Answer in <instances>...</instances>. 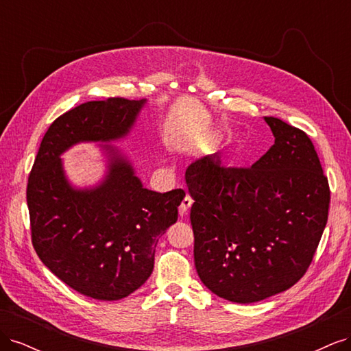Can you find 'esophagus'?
Wrapping results in <instances>:
<instances>
[{
  "instance_id": "obj_1",
  "label": "esophagus",
  "mask_w": 351,
  "mask_h": 351,
  "mask_svg": "<svg viewBox=\"0 0 351 351\" xmlns=\"http://www.w3.org/2000/svg\"><path fill=\"white\" fill-rule=\"evenodd\" d=\"M192 204H193L192 197H190V196L187 195V196L183 199L182 205L178 206V214H180V217H184V215H187V212H189L190 206H192Z\"/></svg>"
}]
</instances>
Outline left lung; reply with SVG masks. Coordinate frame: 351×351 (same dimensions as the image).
Returning <instances> with one entry per match:
<instances>
[{"mask_svg":"<svg viewBox=\"0 0 351 351\" xmlns=\"http://www.w3.org/2000/svg\"><path fill=\"white\" fill-rule=\"evenodd\" d=\"M263 120L275 142L250 168H224L214 155L186 169L199 278L243 304L303 277L329 209L328 178L309 136L275 117Z\"/></svg>","mask_w":351,"mask_h":351,"instance_id":"obj_1","label":"left lung"}]
</instances>
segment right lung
<instances>
[{
	"label": "right lung",
	"instance_id": "obj_1",
	"mask_svg": "<svg viewBox=\"0 0 351 351\" xmlns=\"http://www.w3.org/2000/svg\"><path fill=\"white\" fill-rule=\"evenodd\" d=\"M145 104L108 98L62 114L42 139L29 176L32 243L39 259L73 290L97 300L124 299L151 277L158 240L177 221L186 193L143 187L114 145H101L107 161L101 182L74 187L61 155L77 143L124 139Z\"/></svg>",
	"mask_w": 351,
	"mask_h": 351
}]
</instances>
